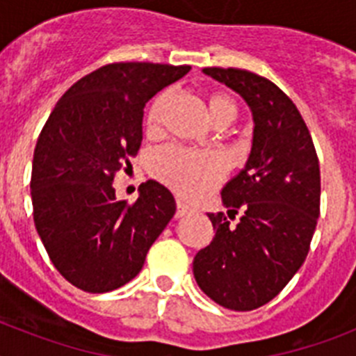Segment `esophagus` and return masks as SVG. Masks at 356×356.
Here are the masks:
<instances>
[{
    "mask_svg": "<svg viewBox=\"0 0 356 356\" xmlns=\"http://www.w3.org/2000/svg\"><path fill=\"white\" fill-rule=\"evenodd\" d=\"M191 212H193V209H191L188 205H185L184 201H180V200L176 201V217H184Z\"/></svg>",
    "mask_w": 356,
    "mask_h": 356,
    "instance_id": "1",
    "label": "esophagus"
}]
</instances>
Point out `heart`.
I'll list each match as a JSON object with an SVG mask.
<instances>
[{"label": "heart", "mask_w": 356, "mask_h": 356, "mask_svg": "<svg viewBox=\"0 0 356 356\" xmlns=\"http://www.w3.org/2000/svg\"><path fill=\"white\" fill-rule=\"evenodd\" d=\"M171 103V90H163L153 99L146 114V128L156 134L163 122V115ZM209 110L213 124L232 122L237 115V106L226 94H212ZM153 172L156 178L176 188L181 196L196 200L205 196L226 172V162L221 155L210 151H191L169 146L156 151L153 156Z\"/></svg>", "instance_id": "b5f03b06"}]
</instances>
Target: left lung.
Masks as SVG:
<instances>
[{
    "instance_id": "left-lung-1",
    "label": "left lung",
    "mask_w": 356,
    "mask_h": 356,
    "mask_svg": "<svg viewBox=\"0 0 356 356\" xmlns=\"http://www.w3.org/2000/svg\"><path fill=\"white\" fill-rule=\"evenodd\" d=\"M203 72L248 103L254 128L246 165L221 193L228 217L209 213L216 235L193 271L210 300L248 312L278 296L307 259L319 217V160L300 110L273 81L234 67Z\"/></svg>"
}]
</instances>
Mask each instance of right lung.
Here are the masks:
<instances>
[{"instance_id":"1","label":"right lung","mask_w":356,"mask_h":356,"mask_svg":"<svg viewBox=\"0 0 356 356\" xmlns=\"http://www.w3.org/2000/svg\"><path fill=\"white\" fill-rule=\"evenodd\" d=\"M191 65L118 62L78 80L58 99L33 151L31 203L49 260L85 292L115 291L139 275L176 212L147 180L135 203L115 200L114 176L143 143L144 106Z\"/></svg>"}]
</instances>
